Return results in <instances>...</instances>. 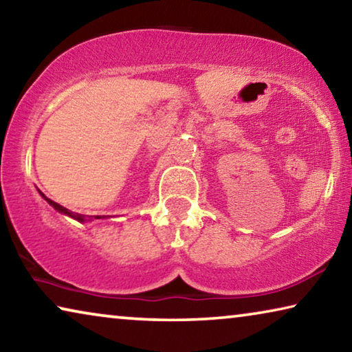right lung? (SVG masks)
Masks as SVG:
<instances>
[{"mask_svg":"<svg viewBox=\"0 0 352 352\" xmlns=\"http://www.w3.org/2000/svg\"><path fill=\"white\" fill-rule=\"evenodd\" d=\"M41 192V191H38ZM41 196L47 200V202L53 206V208L56 210V211H59V213H63V214H67V216H70V217H74V219H76L78 222H85V221H92V219H100V216H94V217H91V216H86V214H78V213H74V211H70V210H67L65 206H63V205H59V204H56V202H53L52 199H48V197H45L43 196V194L41 192ZM104 217V216H103Z\"/></svg>","mask_w":352,"mask_h":352,"instance_id":"right-lung-1","label":"right lung"}]
</instances>
